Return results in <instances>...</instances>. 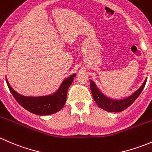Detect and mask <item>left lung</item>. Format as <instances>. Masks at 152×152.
<instances>
[{"label":"left lung","instance_id":"left-lung-1","mask_svg":"<svg viewBox=\"0 0 152 152\" xmlns=\"http://www.w3.org/2000/svg\"><path fill=\"white\" fill-rule=\"evenodd\" d=\"M146 80L147 79H145L141 87L137 91L134 92L132 96H129L124 99H121V100H114V99L107 98L103 93H101L99 88L96 87V84L92 80H90V90H91L93 99L100 108L103 109L107 112L119 113V112H121L128 108L138 98V96H140V94L143 90L144 87H145Z\"/></svg>","mask_w":152,"mask_h":152}]
</instances>
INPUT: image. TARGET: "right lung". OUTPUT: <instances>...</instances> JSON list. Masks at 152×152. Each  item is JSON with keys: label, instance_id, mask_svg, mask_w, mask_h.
<instances>
[{"label": "right lung", "instance_id": "right-lung-1", "mask_svg": "<svg viewBox=\"0 0 152 152\" xmlns=\"http://www.w3.org/2000/svg\"><path fill=\"white\" fill-rule=\"evenodd\" d=\"M76 74L71 75L63 81L57 91L46 96L29 97L20 95L13 90L7 79V83L11 93L20 105L30 113L39 115H48L59 111L65 105L67 90L73 82Z\"/></svg>", "mask_w": 152, "mask_h": 152}]
</instances>
